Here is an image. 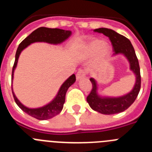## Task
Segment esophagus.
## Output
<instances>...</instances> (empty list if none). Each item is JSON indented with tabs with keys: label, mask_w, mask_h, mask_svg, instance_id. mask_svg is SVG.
<instances>
[{
	"label": "esophagus",
	"mask_w": 152,
	"mask_h": 152,
	"mask_svg": "<svg viewBox=\"0 0 152 152\" xmlns=\"http://www.w3.org/2000/svg\"><path fill=\"white\" fill-rule=\"evenodd\" d=\"M86 75V73L84 71H83V70H80V71H78L77 73V75H76V78H77V80H80V79L84 78V77H85Z\"/></svg>",
	"instance_id": "1"
}]
</instances>
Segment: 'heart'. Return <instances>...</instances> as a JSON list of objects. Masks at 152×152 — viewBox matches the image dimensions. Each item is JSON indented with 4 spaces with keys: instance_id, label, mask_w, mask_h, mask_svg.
<instances>
[{
    "instance_id": "1",
    "label": "heart",
    "mask_w": 152,
    "mask_h": 152,
    "mask_svg": "<svg viewBox=\"0 0 152 152\" xmlns=\"http://www.w3.org/2000/svg\"><path fill=\"white\" fill-rule=\"evenodd\" d=\"M111 53V47L103 39H96L91 41L80 50V54L85 57L96 56L97 62L107 59Z\"/></svg>"
}]
</instances>
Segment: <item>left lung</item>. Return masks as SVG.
Wrapping results in <instances>:
<instances>
[{"label": "left lung", "instance_id": "obj_1", "mask_svg": "<svg viewBox=\"0 0 152 152\" xmlns=\"http://www.w3.org/2000/svg\"><path fill=\"white\" fill-rule=\"evenodd\" d=\"M94 31L109 37L113 45V56L120 54L126 58L129 63L130 70L135 75V82L132 91L126 94L120 96H105L99 94L97 81L91 77L93 88L87 97V101L92 110L100 113L111 115L123 112L134 103L141 88L140 68L135 49L129 39L113 29L99 28Z\"/></svg>", "mask_w": 152, "mask_h": 152}]
</instances>
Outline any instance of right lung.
<instances>
[{
  "label": "right lung",
  "mask_w": 152,
  "mask_h": 152,
  "mask_svg": "<svg viewBox=\"0 0 152 152\" xmlns=\"http://www.w3.org/2000/svg\"><path fill=\"white\" fill-rule=\"evenodd\" d=\"M71 36H72V31L57 29V28L51 29V28L47 27H39L33 31L25 39L21 42V43L19 45L17 48L15 56V61H14L13 71H12L11 82L13 83V74L17 68L20 55L24 49H26L30 44L34 43V42H46V43L52 44V45L61 44L63 42L68 39ZM75 80H76V77H75V74H73L61 84L57 94L52 101L47 103L46 105L38 107V108H29L24 106L16 96L13 91V88H12V93H13V98L16 103L23 112L37 119L45 120V119H49L54 117L55 116L61 113L63 109L64 101H65V95H66L67 91L69 87H71L75 82Z\"/></svg>",
  "instance_id": "right-lung-1"
}]
</instances>
